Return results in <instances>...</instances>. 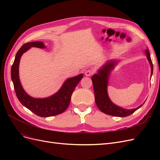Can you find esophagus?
<instances>
[{
	"mask_svg": "<svg viewBox=\"0 0 160 160\" xmlns=\"http://www.w3.org/2000/svg\"><path fill=\"white\" fill-rule=\"evenodd\" d=\"M93 73V70H91V69H88V70H87L86 71H85V75H86V76H91L92 74Z\"/></svg>",
	"mask_w": 160,
	"mask_h": 160,
	"instance_id": "obj_1",
	"label": "esophagus"
}]
</instances>
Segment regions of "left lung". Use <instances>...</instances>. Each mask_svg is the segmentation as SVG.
<instances>
[{"mask_svg": "<svg viewBox=\"0 0 160 160\" xmlns=\"http://www.w3.org/2000/svg\"><path fill=\"white\" fill-rule=\"evenodd\" d=\"M145 55H146L147 59L151 67V77L153 74V64L151 59V57L149 52V49H147L144 51ZM119 62L118 60H109L101 67L98 71L97 73L94 74L91 77L93 82L95 100L98 108L102 111L103 113L109 115L115 116V117H127L134 113L135 111L140 108L144 104H142L139 107L127 109L115 105L111 101L108 95V87L109 83V77L111 72Z\"/></svg>", "mask_w": 160, "mask_h": 160, "instance_id": "left-lung-1", "label": "left lung"}]
</instances>
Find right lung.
<instances>
[{"instance_id":"1","label":"right lung","mask_w":160,"mask_h":160,"mask_svg":"<svg viewBox=\"0 0 160 160\" xmlns=\"http://www.w3.org/2000/svg\"><path fill=\"white\" fill-rule=\"evenodd\" d=\"M31 47L45 49L43 42L35 41L25 43L17 52L15 59L11 67V79L18 99L28 109L40 117H51L62 113L69 107L71 97L76 86L83 78L80 74L65 80L57 93L46 98H34L28 95L22 88L19 79V63L21 56Z\"/></svg>"}]
</instances>
